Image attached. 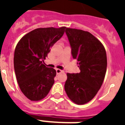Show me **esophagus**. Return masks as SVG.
<instances>
[{
	"label": "esophagus",
	"instance_id": "esophagus-1",
	"mask_svg": "<svg viewBox=\"0 0 125 125\" xmlns=\"http://www.w3.org/2000/svg\"><path fill=\"white\" fill-rule=\"evenodd\" d=\"M63 71L62 70H60V69H56V73L57 74H60L61 73H63Z\"/></svg>",
	"mask_w": 125,
	"mask_h": 125
}]
</instances>
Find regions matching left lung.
<instances>
[{"label": "left lung", "instance_id": "left-lung-1", "mask_svg": "<svg viewBox=\"0 0 125 125\" xmlns=\"http://www.w3.org/2000/svg\"><path fill=\"white\" fill-rule=\"evenodd\" d=\"M73 59L80 72L67 73L65 91L77 104H84L94 98L102 86L107 67V57L101 42L88 31L65 29Z\"/></svg>", "mask_w": 125, "mask_h": 125}]
</instances>
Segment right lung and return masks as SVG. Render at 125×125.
<instances>
[{
    "mask_svg": "<svg viewBox=\"0 0 125 125\" xmlns=\"http://www.w3.org/2000/svg\"><path fill=\"white\" fill-rule=\"evenodd\" d=\"M66 27L38 28L23 36L16 46L14 68L20 89L32 101L43 99L54 84L56 71L43 60Z\"/></svg>",
    "mask_w": 125,
    "mask_h": 125,
    "instance_id": "right-lung-1",
    "label": "right lung"
}]
</instances>
